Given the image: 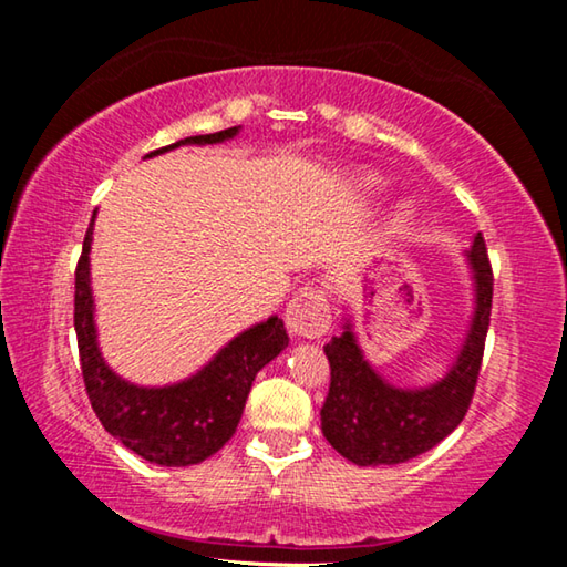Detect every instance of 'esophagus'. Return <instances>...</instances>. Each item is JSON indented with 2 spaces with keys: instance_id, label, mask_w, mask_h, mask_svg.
Returning a JSON list of instances; mask_svg holds the SVG:
<instances>
[{
  "instance_id": "esophagus-1",
  "label": "esophagus",
  "mask_w": 567,
  "mask_h": 567,
  "mask_svg": "<svg viewBox=\"0 0 567 567\" xmlns=\"http://www.w3.org/2000/svg\"><path fill=\"white\" fill-rule=\"evenodd\" d=\"M287 330L300 340H320L330 330V302L318 287H305L297 292L285 312Z\"/></svg>"
}]
</instances>
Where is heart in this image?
Masks as SVG:
<instances>
[{
  "mask_svg": "<svg viewBox=\"0 0 567 567\" xmlns=\"http://www.w3.org/2000/svg\"><path fill=\"white\" fill-rule=\"evenodd\" d=\"M354 182H358V187L362 192H378L382 187V179L375 175V172H368V169L358 172V175H354ZM405 215H408V205L400 203L395 207V219H402Z\"/></svg>",
  "mask_w": 567,
  "mask_h": 567,
  "instance_id": "heart-1",
  "label": "heart"
}]
</instances>
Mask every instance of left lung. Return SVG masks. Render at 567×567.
<instances>
[{"instance_id":"1","label":"left lung","mask_w":567,"mask_h":567,"mask_svg":"<svg viewBox=\"0 0 567 567\" xmlns=\"http://www.w3.org/2000/svg\"><path fill=\"white\" fill-rule=\"evenodd\" d=\"M465 257L473 272V318L455 362L433 385L398 388L382 378L364 358L350 318H344L338 338L324 344L330 392L320 410L322 435L350 463H408L463 422L480 375L493 305V270L483 235H475Z\"/></svg>"}]
</instances>
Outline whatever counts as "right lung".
I'll list each match as a JSON object with an SVG mask.
<instances>
[{"label":"right lung","mask_w":567,"mask_h":567,"mask_svg":"<svg viewBox=\"0 0 567 567\" xmlns=\"http://www.w3.org/2000/svg\"><path fill=\"white\" fill-rule=\"evenodd\" d=\"M239 127L185 137L147 157L182 145H217L233 140ZM92 223L74 272V330L80 344L84 388L100 422L134 455L165 467L197 465L215 455L235 435L255 375L280 354L290 338L285 322L272 315L229 340L195 375L162 388L134 385L120 378L102 358L94 324V295L90 280Z\"/></svg>","instance_id":"add662e5"}]
</instances>
